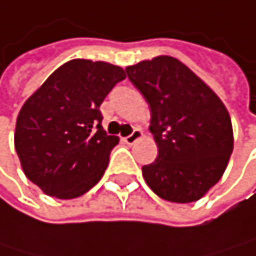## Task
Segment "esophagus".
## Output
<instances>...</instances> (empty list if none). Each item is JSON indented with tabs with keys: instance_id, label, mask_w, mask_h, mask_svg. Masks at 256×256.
<instances>
[{
	"instance_id": "obj_1",
	"label": "esophagus",
	"mask_w": 256,
	"mask_h": 256,
	"mask_svg": "<svg viewBox=\"0 0 256 256\" xmlns=\"http://www.w3.org/2000/svg\"><path fill=\"white\" fill-rule=\"evenodd\" d=\"M141 136H142V130L136 127V129H134V132H132L129 136H126V138H124V141H126L127 144H134V142H136Z\"/></svg>"
}]
</instances>
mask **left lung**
<instances>
[{
  "mask_svg": "<svg viewBox=\"0 0 256 256\" xmlns=\"http://www.w3.org/2000/svg\"><path fill=\"white\" fill-rule=\"evenodd\" d=\"M150 106L154 162L142 167L147 185L160 198L190 204L223 176L234 148L228 109L214 90L180 60L158 56L126 68Z\"/></svg>",
  "mask_w": 256,
  "mask_h": 256,
  "instance_id": "8db88e82",
  "label": "left lung"
}]
</instances>
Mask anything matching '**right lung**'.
<instances>
[{
  "label": "right lung",
  "mask_w": 256,
  "mask_h": 256,
  "mask_svg": "<svg viewBox=\"0 0 256 256\" xmlns=\"http://www.w3.org/2000/svg\"><path fill=\"white\" fill-rule=\"evenodd\" d=\"M124 78L116 65L74 59L24 103L14 148L26 176L45 194L76 198L102 179L120 140L103 130L100 104Z\"/></svg>",
  "instance_id": "right-lung-1"
}]
</instances>
